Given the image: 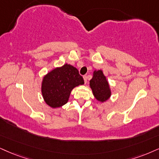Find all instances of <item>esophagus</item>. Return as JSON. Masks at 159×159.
Segmentation results:
<instances>
[{"label": "esophagus", "mask_w": 159, "mask_h": 159, "mask_svg": "<svg viewBox=\"0 0 159 159\" xmlns=\"http://www.w3.org/2000/svg\"><path fill=\"white\" fill-rule=\"evenodd\" d=\"M83 79H84V82H85V83H87V76H83Z\"/></svg>", "instance_id": "esophagus-1"}]
</instances>
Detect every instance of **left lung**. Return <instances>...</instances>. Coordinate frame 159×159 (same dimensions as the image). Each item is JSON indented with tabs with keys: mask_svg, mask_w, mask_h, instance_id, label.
Here are the masks:
<instances>
[{
	"mask_svg": "<svg viewBox=\"0 0 159 159\" xmlns=\"http://www.w3.org/2000/svg\"><path fill=\"white\" fill-rule=\"evenodd\" d=\"M89 85L95 99L99 102H105L111 97V89L102 70H93V77L90 80Z\"/></svg>",
	"mask_w": 159,
	"mask_h": 159,
	"instance_id": "1",
	"label": "left lung"
}]
</instances>
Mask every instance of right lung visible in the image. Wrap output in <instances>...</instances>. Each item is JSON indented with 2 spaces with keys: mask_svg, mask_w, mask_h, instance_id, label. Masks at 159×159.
<instances>
[{
  "mask_svg": "<svg viewBox=\"0 0 159 159\" xmlns=\"http://www.w3.org/2000/svg\"><path fill=\"white\" fill-rule=\"evenodd\" d=\"M83 85V78L78 70L66 63L45 74L41 83V93L46 105L57 108L68 102L74 88Z\"/></svg>",
  "mask_w": 159,
  "mask_h": 159,
  "instance_id": "obj_1",
  "label": "right lung"
}]
</instances>
